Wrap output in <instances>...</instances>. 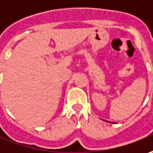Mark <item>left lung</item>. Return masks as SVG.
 Masks as SVG:
<instances>
[{
	"label": "left lung",
	"instance_id": "obj_1",
	"mask_svg": "<svg viewBox=\"0 0 153 153\" xmlns=\"http://www.w3.org/2000/svg\"><path fill=\"white\" fill-rule=\"evenodd\" d=\"M107 122H108V121H107Z\"/></svg>",
	"mask_w": 153,
	"mask_h": 153
}]
</instances>
